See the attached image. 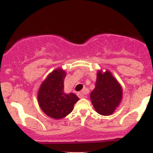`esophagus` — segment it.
<instances>
[{"mask_svg": "<svg viewBox=\"0 0 153 153\" xmlns=\"http://www.w3.org/2000/svg\"><path fill=\"white\" fill-rule=\"evenodd\" d=\"M88 93V91L87 89H84V90L81 91L78 93V96L80 98H85L86 95Z\"/></svg>", "mask_w": 153, "mask_h": 153, "instance_id": "esophagus-1", "label": "esophagus"}]
</instances>
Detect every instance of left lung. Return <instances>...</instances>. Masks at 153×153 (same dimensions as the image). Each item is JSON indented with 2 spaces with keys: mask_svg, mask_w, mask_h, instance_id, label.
<instances>
[{
  "mask_svg": "<svg viewBox=\"0 0 153 153\" xmlns=\"http://www.w3.org/2000/svg\"><path fill=\"white\" fill-rule=\"evenodd\" d=\"M123 98L121 84L109 70L97 72L95 87L90 99L95 111L101 115H110L120 105Z\"/></svg>",
  "mask_w": 153,
  "mask_h": 153,
  "instance_id": "obj_1",
  "label": "left lung"
}]
</instances>
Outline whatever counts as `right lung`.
Segmentation results:
<instances>
[{
  "instance_id": "1",
  "label": "right lung",
  "mask_w": 153,
  "mask_h": 153,
  "mask_svg": "<svg viewBox=\"0 0 153 153\" xmlns=\"http://www.w3.org/2000/svg\"><path fill=\"white\" fill-rule=\"evenodd\" d=\"M67 72L57 68L41 83L38 92V102L43 112L54 119H61L73 110L79 98L72 92H64V78Z\"/></svg>"
}]
</instances>
